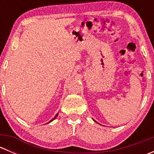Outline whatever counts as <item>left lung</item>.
Here are the masks:
<instances>
[{"label": "left lung", "mask_w": 154, "mask_h": 154, "mask_svg": "<svg viewBox=\"0 0 154 154\" xmlns=\"http://www.w3.org/2000/svg\"><path fill=\"white\" fill-rule=\"evenodd\" d=\"M94 122H95V121H94Z\"/></svg>", "instance_id": "left-lung-1"}]
</instances>
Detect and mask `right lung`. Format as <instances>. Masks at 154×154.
Segmentation results:
<instances>
[{
    "mask_svg": "<svg viewBox=\"0 0 154 154\" xmlns=\"http://www.w3.org/2000/svg\"><path fill=\"white\" fill-rule=\"evenodd\" d=\"M57 116H58V113H57V115H56V116H54V118H53V119H51V121H50V122H48V123H50V122H53V121H54V119H56V118H57Z\"/></svg>",
    "mask_w": 154,
    "mask_h": 154,
    "instance_id": "add662e5",
    "label": "right lung"
}]
</instances>
